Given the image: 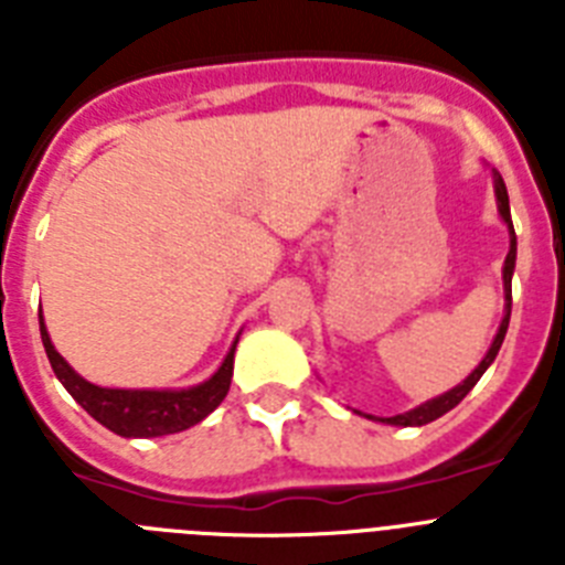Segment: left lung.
<instances>
[{
    "instance_id": "obj_1",
    "label": "left lung",
    "mask_w": 565,
    "mask_h": 565,
    "mask_svg": "<svg viewBox=\"0 0 565 565\" xmlns=\"http://www.w3.org/2000/svg\"><path fill=\"white\" fill-rule=\"evenodd\" d=\"M495 194H498V212H501L503 223L509 226V254H507V263H503V291H507V313H503L501 319V328H498L495 333V342H492V348L487 351V356L481 359V364H478L476 371L469 373L467 379H463L458 387H452L450 393H444V396L433 398V402H424L418 404L416 411L411 413H402V416H391V418H379V422H387V424H398V427H422V424H430L436 422V418H441L444 413H450L452 407H456L458 402H461L463 396H467L472 387L478 384V379L483 376V371H487L489 364L495 362L498 351H501L503 344V337H507V328H509V313H512V271H515V254H518V239H515V228H512V217H509V194H507V183H503L501 174L495 172Z\"/></svg>"
}]
</instances>
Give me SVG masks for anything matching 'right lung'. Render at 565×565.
I'll return each instance as SVG.
<instances>
[{"label": "right lung", "instance_id": "right-lung-1", "mask_svg": "<svg viewBox=\"0 0 565 565\" xmlns=\"http://www.w3.org/2000/svg\"><path fill=\"white\" fill-rule=\"evenodd\" d=\"M39 328H42V342L47 351L50 367L58 376V382L67 387V393L82 404L89 416L102 422L107 430L118 433L124 438H154L169 436V433L189 430L192 424L203 422L217 404L226 398L228 384L234 371V348L223 359L221 371L209 382L189 387V391H109L98 387L78 376L73 367L62 359V353L53 348L47 337V328L39 313Z\"/></svg>", "mask_w": 565, "mask_h": 565}]
</instances>
